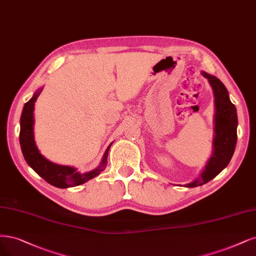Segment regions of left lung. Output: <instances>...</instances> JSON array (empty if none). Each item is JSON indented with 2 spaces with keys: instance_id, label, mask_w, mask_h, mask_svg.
Masks as SVG:
<instances>
[{
  "instance_id": "left-lung-1",
  "label": "left lung",
  "mask_w": 256,
  "mask_h": 256,
  "mask_svg": "<svg viewBox=\"0 0 256 256\" xmlns=\"http://www.w3.org/2000/svg\"><path fill=\"white\" fill-rule=\"evenodd\" d=\"M201 74L208 79L214 92L215 136L213 154L199 178L185 185L186 188H196L215 178L231 161L237 142V113L235 106L228 98L226 88L217 77L206 72Z\"/></svg>"
}]
</instances>
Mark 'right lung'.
Masks as SVG:
<instances>
[{
  "mask_svg": "<svg viewBox=\"0 0 256 256\" xmlns=\"http://www.w3.org/2000/svg\"><path fill=\"white\" fill-rule=\"evenodd\" d=\"M42 89L34 94L32 98L24 104L20 120V145L25 161L48 183L59 188H66L80 185L96 176H98L107 165V158L110 146L104 152L100 165L89 172L80 174L71 166L58 165L44 158L34 143V106Z\"/></svg>",
  "mask_w": 256,
  "mask_h": 256,
  "instance_id": "obj_1",
  "label": "right lung"
}]
</instances>
